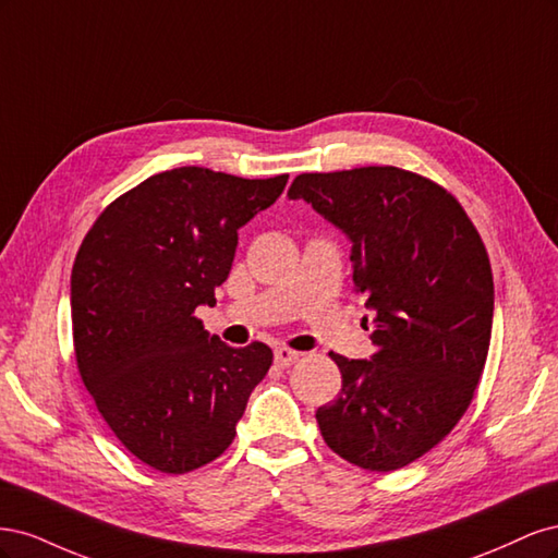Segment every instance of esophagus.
Masks as SVG:
<instances>
[{
	"label": "esophagus",
	"mask_w": 558,
	"mask_h": 558,
	"mask_svg": "<svg viewBox=\"0 0 558 558\" xmlns=\"http://www.w3.org/2000/svg\"><path fill=\"white\" fill-rule=\"evenodd\" d=\"M300 359V353L298 351H293V349H289V347H279V349H275V363H277V367H291L295 361Z\"/></svg>",
	"instance_id": "esophagus-1"
}]
</instances>
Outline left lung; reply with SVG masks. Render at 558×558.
I'll list each match as a JSON object with an SVG mask.
<instances>
[{"instance_id":"left-lung-1","label":"left lung","mask_w":558,"mask_h":558,"mask_svg":"<svg viewBox=\"0 0 558 558\" xmlns=\"http://www.w3.org/2000/svg\"><path fill=\"white\" fill-rule=\"evenodd\" d=\"M289 197L347 234L373 312V356L330 353L342 393L316 410L320 435L353 465L398 470L445 440L480 384L494 326L486 248L453 195L398 167L300 174Z\"/></svg>"}]
</instances>
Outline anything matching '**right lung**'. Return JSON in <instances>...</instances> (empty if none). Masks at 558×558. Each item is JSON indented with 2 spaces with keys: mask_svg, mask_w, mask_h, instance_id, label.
I'll list each match as a JSON object with an SVG mask.
<instances>
[{
  "mask_svg": "<svg viewBox=\"0 0 558 558\" xmlns=\"http://www.w3.org/2000/svg\"><path fill=\"white\" fill-rule=\"evenodd\" d=\"M289 174L242 179L207 167L148 177L99 214L72 269L83 384L128 451L167 475L234 440L272 349H232L195 316L216 305L238 230L275 205Z\"/></svg>",
  "mask_w": 558,
  "mask_h": 558,
  "instance_id": "add662e5",
  "label": "right lung"
}]
</instances>
